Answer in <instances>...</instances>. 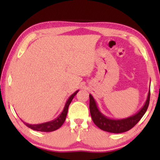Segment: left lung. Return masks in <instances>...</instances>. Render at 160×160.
I'll return each mask as SVG.
<instances>
[{
  "label": "left lung",
  "mask_w": 160,
  "mask_h": 160,
  "mask_svg": "<svg viewBox=\"0 0 160 160\" xmlns=\"http://www.w3.org/2000/svg\"><path fill=\"white\" fill-rule=\"evenodd\" d=\"M150 89H149V92H148V98L144 106L138 113L127 118L115 120V119L108 118L99 111L94 98L92 95L89 94V111H90L92 119L94 123L103 131L111 133H122L127 132L134 127L146 113L150 103Z\"/></svg>",
  "instance_id": "left-lung-1"
}]
</instances>
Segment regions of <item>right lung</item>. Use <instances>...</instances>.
Instances as JSON below:
<instances>
[{
  "label": "right lung",
  "instance_id": "obj_1",
  "mask_svg": "<svg viewBox=\"0 0 160 160\" xmlns=\"http://www.w3.org/2000/svg\"><path fill=\"white\" fill-rule=\"evenodd\" d=\"M78 91H76L74 93H73L71 96L69 97V98L68 99L67 102H66L65 107H64L63 111L60 115L58 116L57 118L55 119L52 121H49V122H43V123L40 124H28L26 122H24V123L25 124V126H27L28 127L32 128L33 130H35V131H40V132H53L55 130L58 129L62 126V124L64 123V122L65 121L66 116H67L68 111V107L71 104V101L73 100L74 97L76 95L77 93L78 92Z\"/></svg>",
  "mask_w": 160,
  "mask_h": 160
}]
</instances>
